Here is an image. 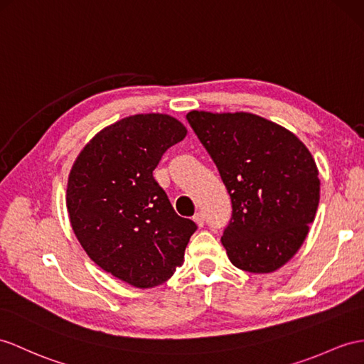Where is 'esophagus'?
I'll use <instances>...</instances> for the list:
<instances>
[{
  "label": "esophagus",
  "mask_w": 364,
  "mask_h": 364,
  "mask_svg": "<svg viewBox=\"0 0 364 364\" xmlns=\"http://www.w3.org/2000/svg\"><path fill=\"white\" fill-rule=\"evenodd\" d=\"M193 219H194V223H196L199 227H202L203 224H205V216H203L202 211H198L196 215L193 216Z\"/></svg>",
  "instance_id": "34e87169"
}]
</instances>
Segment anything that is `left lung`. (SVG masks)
<instances>
[{
  "label": "left lung",
  "instance_id": "left-lung-1",
  "mask_svg": "<svg viewBox=\"0 0 364 364\" xmlns=\"http://www.w3.org/2000/svg\"><path fill=\"white\" fill-rule=\"evenodd\" d=\"M187 120L232 198L220 237L235 267L270 273L303 245L320 202L318 168L294 132L250 112L191 111Z\"/></svg>",
  "mask_w": 364,
  "mask_h": 364
}]
</instances>
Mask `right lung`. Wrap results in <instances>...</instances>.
<instances>
[{"instance_id":"add662e5","label":"right lung","mask_w":364,"mask_h":364,"mask_svg":"<svg viewBox=\"0 0 364 364\" xmlns=\"http://www.w3.org/2000/svg\"><path fill=\"white\" fill-rule=\"evenodd\" d=\"M185 136L171 115H129L97 132L69 173L66 207L78 242L99 267L137 289L170 279L198 228L153 177Z\"/></svg>"}]
</instances>
